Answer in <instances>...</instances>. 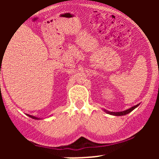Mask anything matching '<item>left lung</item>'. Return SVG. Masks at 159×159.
<instances>
[{
  "mask_svg": "<svg viewBox=\"0 0 159 159\" xmlns=\"http://www.w3.org/2000/svg\"><path fill=\"white\" fill-rule=\"evenodd\" d=\"M138 105H134V106L130 107V108L127 109V110L123 111H120V112H111V111H106V110H105V111H106L107 113H108V114H112V115H114V116H123V115L128 114H129V113H130L131 111H132L133 110H134V108H136V107H138Z\"/></svg>",
  "mask_w": 159,
  "mask_h": 159,
  "instance_id": "1",
  "label": "left lung"
}]
</instances>
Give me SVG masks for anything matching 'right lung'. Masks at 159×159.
Listing matches in <instances>:
<instances>
[{"instance_id":"obj_1","label":"right lung","mask_w":159,"mask_h":159,"mask_svg":"<svg viewBox=\"0 0 159 159\" xmlns=\"http://www.w3.org/2000/svg\"><path fill=\"white\" fill-rule=\"evenodd\" d=\"M27 116H30V117H31V118H33V119H35V120H39V119H40V118L36 117V116H32V115H29V114H27Z\"/></svg>"}]
</instances>
